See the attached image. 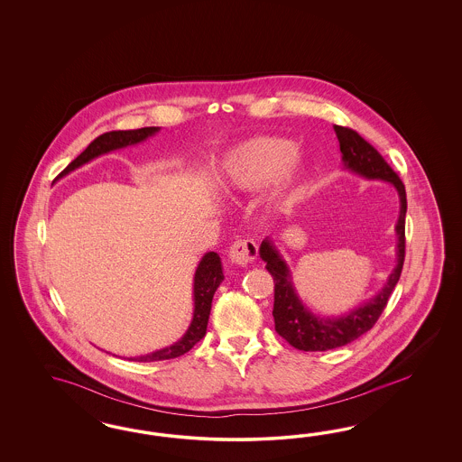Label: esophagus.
<instances>
[{
    "mask_svg": "<svg viewBox=\"0 0 462 462\" xmlns=\"http://www.w3.org/2000/svg\"><path fill=\"white\" fill-rule=\"evenodd\" d=\"M228 255H230V261L234 264L242 267L247 266L257 257V245H255V242L251 240V238L237 240L236 244H232Z\"/></svg>",
    "mask_w": 462,
    "mask_h": 462,
    "instance_id": "obj_1",
    "label": "esophagus"
}]
</instances>
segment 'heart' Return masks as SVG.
Segmentation results:
<instances>
[{
  "label": "heart",
  "instance_id": "1",
  "mask_svg": "<svg viewBox=\"0 0 462 462\" xmlns=\"http://www.w3.org/2000/svg\"><path fill=\"white\" fill-rule=\"evenodd\" d=\"M294 154L296 145L290 140L257 137L242 142L225 155V182L237 189H255L282 172L284 180L291 184L301 166Z\"/></svg>",
  "mask_w": 462,
  "mask_h": 462
}]
</instances>
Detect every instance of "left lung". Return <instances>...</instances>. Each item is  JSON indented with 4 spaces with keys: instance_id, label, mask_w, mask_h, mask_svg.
<instances>
[{
    "instance_id": "obj_1",
    "label": "left lung",
    "mask_w": 462,
    "mask_h": 462,
    "mask_svg": "<svg viewBox=\"0 0 462 462\" xmlns=\"http://www.w3.org/2000/svg\"><path fill=\"white\" fill-rule=\"evenodd\" d=\"M340 152L346 169L363 176L365 180H381L392 182L400 196V217L396 224V266L383 290L376 296L367 300L361 307L352 310L340 317H317L308 310L294 290L290 267L281 257L274 242L267 237L261 244V259L266 263V269L274 280V328L294 349L305 352L330 350L347 346L352 340L364 336L378 322L396 282L402 276L405 263V184L398 174L390 168L378 151L347 126L334 125Z\"/></svg>"
}]
</instances>
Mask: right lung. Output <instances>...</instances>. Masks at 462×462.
<instances>
[{
  "label": "right lung",
  "mask_w": 462,
  "mask_h": 462,
  "mask_svg": "<svg viewBox=\"0 0 462 462\" xmlns=\"http://www.w3.org/2000/svg\"><path fill=\"white\" fill-rule=\"evenodd\" d=\"M159 132V126H143L137 130H113L99 135L93 140L81 154L78 155L68 168L64 169L56 180L69 174L70 171L81 168L86 162L93 161L95 157L101 154H106L115 149H122L126 145L139 143L142 140L154 135ZM224 281V271H222V261L217 252H207L199 264L196 267L195 284H193V296H195V311H193V320L186 334L172 346L164 347V349L155 350L147 356L140 357H130V361L137 363H152V361H166V359H174L186 354L188 350L193 349V346L198 344L205 334H207V325L210 319L211 300L220 282Z\"/></svg>",
  "instance_id": "1"
}]
</instances>
